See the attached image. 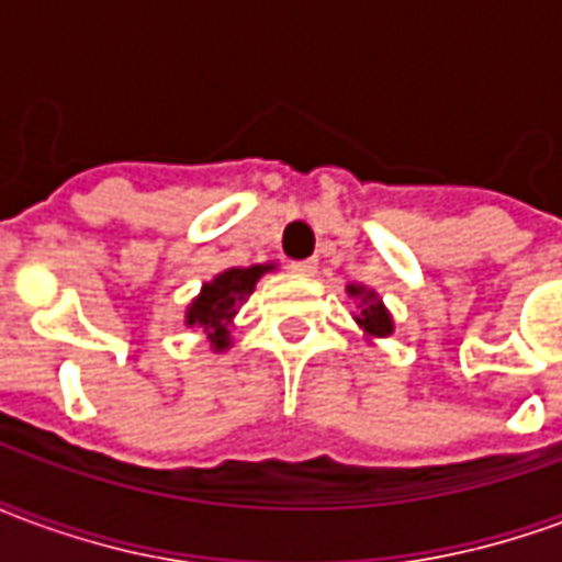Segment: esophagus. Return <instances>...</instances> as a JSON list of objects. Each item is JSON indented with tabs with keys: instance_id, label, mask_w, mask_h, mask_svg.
I'll list each match as a JSON object with an SVG mask.
<instances>
[{
	"instance_id": "1",
	"label": "esophagus",
	"mask_w": 562,
	"mask_h": 562,
	"mask_svg": "<svg viewBox=\"0 0 562 562\" xmlns=\"http://www.w3.org/2000/svg\"><path fill=\"white\" fill-rule=\"evenodd\" d=\"M318 268V258H304V261H292V270L297 277H313Z\"/></svg>"
}]
</instances>
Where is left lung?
<instances>
[{
  "instance_id": "obj_1",
  "label": "left lung",
  "mask_w": 562,
  "mask_h": 562,
  "mask_svg": "<svg viewBox=\"0 0 562 562\" xmlns=\"http://www.w3.org/2000/svg\"><path fill=\"white\" fill-rule=\"evenodd\" d=\"M349 294L352 297H361V316H358V325L373 334V337H389L391 334V316L389 310L382 306V301H376V294L364 292L361 285H349Z\"/></svg>"
}]
</instances>
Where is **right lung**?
<instances>
[{"mask_svg": "<svg viewBox=\"0 0 562 562\" xmlns=\"http://www.w3.org/2000/svg\"><path fill=\"white\" fill-rule=\"evenodd\" d=\"M265 270L270 268L256 265V268H232L220 273L192 301L189 313H186V325L201 328L216 349H225L228 346V325H232L234 313H237V306H240L246 294L256 289L258 277Z\"/></svg>", "mask_w": 562, "mask_h": 562, "instance_id": "add662e5", "label": "right lung"}]
</instances>
